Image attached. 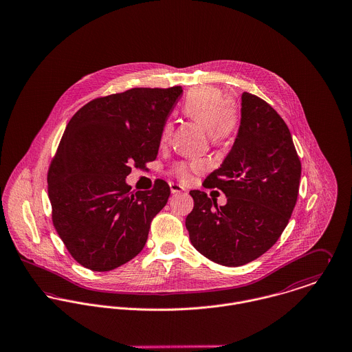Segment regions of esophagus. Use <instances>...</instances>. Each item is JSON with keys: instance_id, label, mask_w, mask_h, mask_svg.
I'll use <instances>...</instances> for the list:
<instances>
[{"instance_id": "esophagus-1", "label": "esophagus", "mask_w": 352, "mask_h": 352, "mask_svg": "<svg viewBox=\"0 0 352 352\" xmlns=\"http://www.w3.org/2000/svg\"><path fill=\"white\" fill-rule=\"evenodd\" d=\"M170 190H171V193L173 195H178V193H184V192H186V189L184 188V186H181V185H178V184H170Z\"/></svg>"}]
</instances>
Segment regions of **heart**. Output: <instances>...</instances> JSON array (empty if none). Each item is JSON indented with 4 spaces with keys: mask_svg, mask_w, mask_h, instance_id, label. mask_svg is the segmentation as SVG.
Returning <instances> with one entry per match:
<instances>
[{
    "mask_svg": "<svg viewBox=\"0 0 352 352\" xmlns=\"http://www.w3.org/2000/svg\"><path fill=\"white\" fill-rule=\"evenodd\" d=\"M184 113L206 126L209 139L213 144H223L230 140L239 125V112L223 90L213 86H199L193 89L184 102ZM173 135V124L166 122L160 132V143L170 142ZM202 163L195 160L192 163L179 162L173 167V174L186 182L192 174L201 170Z\"/></svg>",
    "mask_w": 352,
    "mask_h": 352,
    "instance_id": "b5f03b06",
    "label": "heart"
}]
</instances>
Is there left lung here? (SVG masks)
<instances>
[{"instance_id":"obj_1","label":"left lung","mask_w":352,"mask_h":352,"mask_svg":"<svg viewBox=\"0 0 352 352\" xmlns=\"http://www.w3.org/2000/svg\"><path fill=\"white\" fill-rule=\"evenodd\" d=\"M240 112L231 151L204 181L205 188L227 195V204L217 208L205 192L192 190L195 208L186 217L195 250L230 267L243 266L273 247L293 213L301 179V162L282 118L245 91Z\"/></svg>"}]
</instances>
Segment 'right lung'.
<instances>
[{
  "instance_id": "1",
  "label": "right lung",
  "mask_w": 352,
  "mask_h": 352,
  "mask_svg": "<svg viewBox=\"0 0 352 352\" xmlns=\"http://www.w3.org/2000/svg\"><path fill=\"white\" fill-rule=\"evenodd\" d=\"M181 94V86L135 87L90 101L69 121L48 170V197L54 227L83 267L109 272L143 250L170 186L157 179L153 190L131 192L125 178L131 166L157 159Z\"/></svg>"
}]
</instances>
